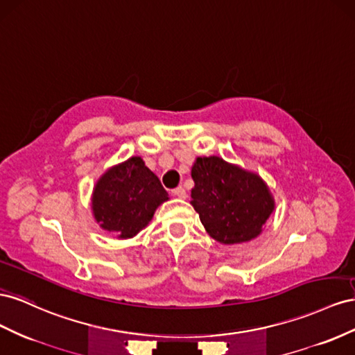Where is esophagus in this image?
Here are the masks:
<instances>
[{"label": "esophagus", "instance_id": "34e87169", "mask_svg": "<svg viewBox=\"0 0 355 355\" xmlns=\"http://www.w3.org/2000/svg\"><path fill=\"white\" fill-rule=\"evenodd\" d=\"M172 195L177 196V198H180V199H186V196H187L184 187H181V186H180V187H177V189H174V190H172Z\"/></svg>", "mask_w": 355, "mask_h": 355}]
</instances>
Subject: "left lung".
Wrapping results in <instances>:
<instances>
[{
  "mask_svg": "<svg viewBox=\"0 0 355 355\" xmlns=\"http://www.w3.org/2000/svg\"><path fill=\"white\" fill-rule=\"evenodd\" d=\"M191 200L207 234L234 245L257 238L275 200L259 174L218 156L196 157L191 166Z\"/></svg>",
  "mask_w": 355,
  "mask_h": 355,
  "instance_id": "8db88e82",
  "label": "left lung"
}]
</instances>
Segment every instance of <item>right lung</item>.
<instances>
[{"label":"right lung","mask_w":355,"mask_h":355,"mask_svg":"<svg viewBox=\"0 0 355 355\" xmlns=\"http://www.w3.org/2000/svg\"><path fill=\"white\" fill-rule=\"evenodd\" d=\"M168 191L139 156L108 168L92 191V214L101 229L117 239L134 238L166 202Z\"/></svg>","instance_id":"right-lung-1"}]
</instances>
